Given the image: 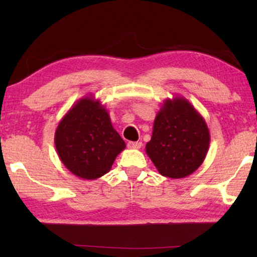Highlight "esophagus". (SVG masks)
I'll return each mask as SVG.
<instances>
[{"label":"esophagus","instance_id":"obj_1","mask_svg":"<svg viewBox=\"0 0 257 257\" xmlns=\"http://www.w3.org/2000/svg\"><path fill=\"white\" fill-rule=\"evenodd\" d=\"M128 147L133 150H138L142 147V142H129L128 143Z\"/></svg>","mask_w":257,"mask_h":257}]
</instances>
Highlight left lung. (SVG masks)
I'll use <instances>...</instances> for the list:
<instances>
[{"label": "left lung", "instance_id": "1", "mask_svg": "<svg viewBox=\"0 0 257 257\" xmlns=\"http://www.w3.org/2000/svg\"><path fill=\"white\" fill-rule=\"evenodd\" d=\"M208 146L210 132L201 113L182 96L165 99L145 147L161 175L172 179L188 177L204 162Z\"/></svg>", "mask_w": 257, "mask_h": 257}]
</instances>
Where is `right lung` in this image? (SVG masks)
Wrapping results in <instances>:
<instances>
[{"mask_svg":"<svg viewBox=\"0 0 257 257\" xmlns=\"http://www.w3.org/2000/svg\"><path fill=\"white\" fill-rule=\"evenodd\" d=\"M56 152L69 171L94 180L111 170L125 143L113 128L106 107L94 95L80 98L56 127Z\"/></svg>","mask_w":257,"mask_h":257,"instance_id":"right-lung-1","label":"right lung"}]
</instances>
